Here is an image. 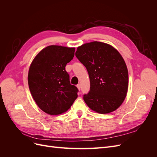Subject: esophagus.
I'll use <instances>...</instances> for the list:
<instances>
[{
    "instance_id": "1",
    "label": "esophagus",
    "mask_w": 157,
    "mask_h": 157,
    "mask_svg": "<svg viewBox=\"0 0 157 157\" xmlns=\"http://www.w3.org/2000/svg\"><path fill=\"white\" fill-rule=\"evenodd\" d=\"M77 87L78 88V90H80V85L78 84H77Z\"/></svg>"
}]
</instances>
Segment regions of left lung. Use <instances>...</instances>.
Wrapping results in <instances>:
<instances>
[{"label": "left lung", "mask_w": 157, "mask_h": 157, "mask_svg": "<svg viewBox=\"0 0 157 157\" xmlns=\"http://www.w3.org/2000/svg\"><path fill=\"white\" fill-rule=\"evenodd\" d=\"M75 56L86 68L90 89L83 99L93 111L106 114L115 111L126 98L128 73L125 61L115 48L94 41L77 48Z\"/></svg>", "instance_id": "obj_1"}]
</instances>
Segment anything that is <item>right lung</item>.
<instances>
[{
	"mask_svg": "<svg viewBox=\"0 0 157 157\" xmlns=\"http://www.w3.org/2000/svg\"><path fill=\"white\" fill-rule=\"evenodd\" d=\"M75 48L52 45L33 59L28 74L32 96L41 110L52 115L67 111L77 98L78 90L71 84L65 66L73 59Z\"/></svg>",
	"mask_w": 157,
	"mask_h": 157,
	"instance_id": "obj_1",
	"label": "right lung"
}]
</instances>
